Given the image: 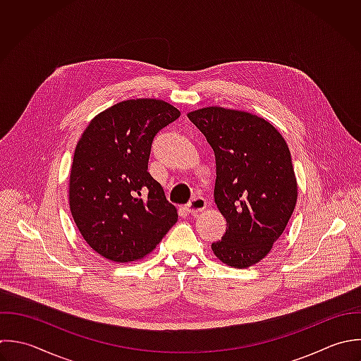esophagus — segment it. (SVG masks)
<instances>
[{
  "label": "esophagus",
  "mask_w": 361,
  "mask_h": 361,
  "mask_svg": "<svg viewBox=\"0 0 361 361\" xmlns=\"http://www.w3.org/2000/svg\"><path fill=\"white\" fill-rule=\"evenodd\" d=\"M207 208V201L202 197H197L194 200H191L187 205H185V211L188 214H198L201 211H204Z\"/></svg>",
  "instance_id": "34e87169"
}]
</instances>
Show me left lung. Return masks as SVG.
I'll list each match as a JSON object with an SVG mask.
<instances>
[{"instance_id":"1","label":"left lung","mask_w":361,"mask_h":361,"mask_svg":"<svg viewBox=\"0 0 361 361\" xmlns=\"http://www.w3.org/2000/svg\"><path fill=\"white\" fill-rule=\"evenodd\" d=\"M187 116L215 153L214 197L226 232L212 252L231 267H250L269 255L297 204L288 145L270 122L245 111L208 106Z\"/></svg>"}]
</instances>
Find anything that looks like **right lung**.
<instances>
[{"label": "right lung", "mask_w": 361, "mask_h": 361, "mask_svg": "<svg viewBox=\"0 0 361 361\" xmlns=\"http://www.w3.org/2000/svg\"><path fill=\"white\" fill-rule=\"evenodd\" d=\"M178 116L161 99H128L98 114L81 135L70 171V211L102 257L143 259L177 222V209L147 163L154 136Z\"/></svg>", "instance_id": "add662e5"}]
</instances>
